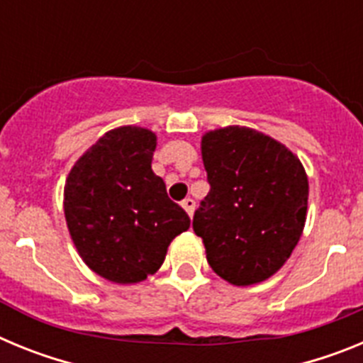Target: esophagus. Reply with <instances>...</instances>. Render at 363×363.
<instances>
[{"instance_id": "1", "label": "esophagus", "mask_w": 363, "mask_h": 363, "mask_svg": "<svg viewBox=\"0 0 363 363\" xmlns=\"http://www.w3.org/2000/svg\"><path fill=\"white\" fill-rule=\"evenodd\" d=\"M182 207H184L185 213L189 214V218H192V214H194V209H196V201L192 200V198H185V200L182 201Z\"/></svg>"}]
</instances>
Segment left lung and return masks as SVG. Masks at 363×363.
Listing matches in <instances>:
<instances>
[{"label": "left lung", "mask_w": 363, "mask_h": 363, "mask_svg": "<svg viewBox=\"0 0 363 363\" xmlns=\"http://www.w3.org/2000/svg\"><path fill=\"white\" fill-rule=\"evenodd\" d=\"M209 194L192 229L211 269L238 287L265 281L289 259L306 227L309 179L296 154L249 127L201 136Z\"/></svg>", "instance_id": "obj_1"}]
</instances>
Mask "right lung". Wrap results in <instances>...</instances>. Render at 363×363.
<instances>
[{"instance_id": "obj_1", "label": "right lung", "mask_w": 363, "mask_h": 363, "mask_svg": "<svg viewBox=\"0 0 363 363\" xmlns=\"http://www.w3.org/2000/svg\"><path fill=\"white\" fill-rule=\"evenodd\" d=\"M156 134L123 125L99 138L74 163L63 211L74 247L105 280L133 285L162 267L172 240L191 227L150 169Z\"/></svg>"}]
</instances>
